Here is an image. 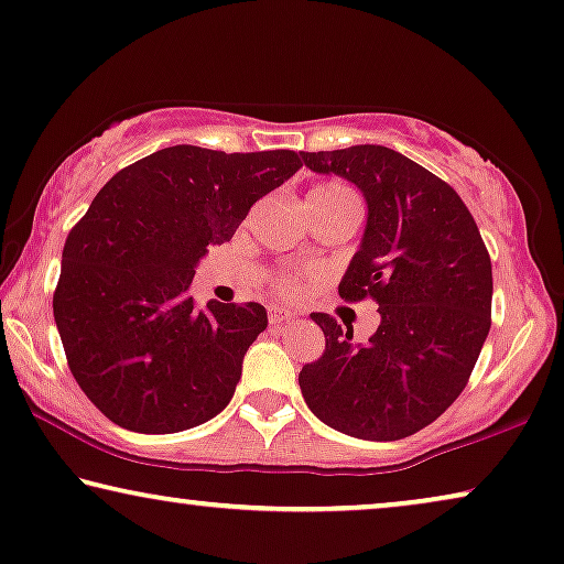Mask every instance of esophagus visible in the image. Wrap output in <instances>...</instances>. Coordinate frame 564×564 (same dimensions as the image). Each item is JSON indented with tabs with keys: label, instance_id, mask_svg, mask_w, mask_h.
I'll return each instance as SVG.
<instances>
[{
	"label": "esophagus",
	"instance_id": "esophagus-1",
	"mask_svg": "<svg viewBox=\"0 0 564 564\" xmlns=\"http://www.w3.org/2000/svg\"><path fill=\"white\" fill-rule=\"evenodd\" d=\"M268 319H271V324H285V322L293 319V314L283 306H271V308H268Z\"/></svg>",
	"mask_w": 564,
	"mask_h": 564
}]
</instances>
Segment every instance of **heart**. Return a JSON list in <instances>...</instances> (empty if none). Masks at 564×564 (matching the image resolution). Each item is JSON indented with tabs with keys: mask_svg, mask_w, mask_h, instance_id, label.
<instances>
[{
	"mask_svg": "<svg viewBox=\"0 0 564 564\" xmlns=\"http://www.w3.org/2000/svg\"><path fill=\"white\" fill-rule=\"evenodd\" d=\"M345 196H352L350 188L343 186V184H335V181H327V184H319L312 188V194H308V202H316V199H345ZM275 285H279V291L283 293V296H299L301 291H304L306 281L301 279V275L296 273H281L279 281H275Z\"/></svg>",
	"mask_w": 564,
	"mask_h": 564,
	"instance_id": "heart-1",
	"label": "heart"
}]
</instances>
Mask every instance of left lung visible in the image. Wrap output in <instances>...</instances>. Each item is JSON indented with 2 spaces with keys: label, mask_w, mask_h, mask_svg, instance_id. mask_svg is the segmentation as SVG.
Segmentation results:
<instances>
[{
  "label": "left lung",
  "mask_w": 564,
  "mask_h": 564,
  "mask_svg": "<svg viewBox=\"0 0 564 564\" xmlns=\"http://www.w3.org/2000/svg\"><path fill=\"white\" fill-rule=\"evenodd\" d=\"M301 158L316 173L347 178L368 202L339 296L372 299L380 314L365 345L352 343V327L312 314L327 345L301 368V393L316 419L350 437H411L463 393L488 337L494 273L486 242L455 188L391 148Z\"/></svg>",
  "instance_id": "left-lung-1"
}]
</instances>
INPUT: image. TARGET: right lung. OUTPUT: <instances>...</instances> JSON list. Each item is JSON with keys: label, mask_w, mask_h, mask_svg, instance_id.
Listing matches in <instances>:
<instances>
[{"label": "right lung", "mask_w": 564, "mask_h": 564, "mask_svg": "<svg viewBox=\"0 0 564 564\" xmlns=\"http://www.w3.org/2000/svg\"><path fill=\"white\" fill-rule=\"evenodd\" d=\"M301 169V153L173 145L127 165L70 229L53 293L76 383L109 422L171 434L217 416L265 306L194 304L209 245L232 240L250 206Z\"/></svg>", "instance_id": "obj_1"}]
</instances>
